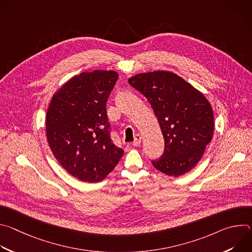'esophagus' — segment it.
Returning a JSON list of instances; mask_svg holds the SVG:
<instances>
[{
    "instance_id": "1",
    "label": "esophagus",
    "mask_w": 252,
    "mask_h": 252,
    "mask_svg": "<svg viewBox=\"0 0 252 252\" xmlns=\"http://www.w3.org/2000/svg\"><path fill=\"white\" fill-rule=\"evenodd\" d=\"M140 143H141V135L137 133L134 135V140L132 142V145L134 147H138V146H140Z\"/></svg>"
}]
</instances>
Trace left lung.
I'll list each match as a JSON object with an SVG mask.
<instances>
[{
  "mask_svg": "<svg viewBox=\"0 0 252 252\" xmlns=\"http://www.w3.org/2000/svg\"><path fill=\"white\" fill-rule=\"evenodd\" d=\"M128 83L150 101L164 137V153L153 165L168 176L189 172L213 135V112L207 98L168 70L137 74Z\"/></svg>",
  "mask_w": 252,
  "mask_h": 252,
  "instance_id": "obj_1",
  "label": "left lung"
}]
</instances>
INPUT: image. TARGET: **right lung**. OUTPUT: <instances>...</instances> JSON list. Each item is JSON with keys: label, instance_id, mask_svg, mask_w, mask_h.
I'll list each match as a JSON object with an SVG mask.
<instances>
[{"label": "right lung", "instance_id": "1", "mask_svg": "<svg viewBox=\"0 0 252 252\" xmlns=\"http://www.w3.org/2000/svg\"><path fill=\"white\" fill-rule=\"evenodd\" d=\"M118 78L115 70L83 71L63 85L50 102V148L60 164L82 182L102 181L124 156L111 138L105 107Z\"/></svg>", "mask_w": 252, "mask_h": 252}]
</instances>
